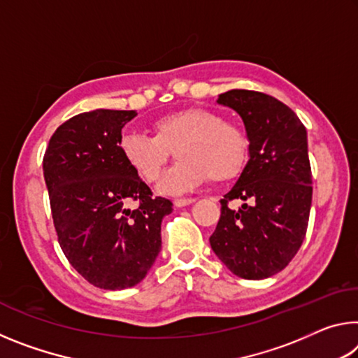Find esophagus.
<instances>
[{
    "mask_svg": "<svg viewBox=\"0 0 358 358\" xmlns=\"http://www.w3.org/2000/svg\"><path fill=\"white\" fill-rule=\"evenodd\" d=\"M194 202H196V199H175L173 205L177 208H181V207H186V205H191Z\"/></svg>",
    "mask_w": 358,
    "mask_h": 358,
    "instance_id": "obj_1",
    "label": "esophagus"
}]
</instances>
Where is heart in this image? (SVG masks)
<instances>
[{
  "label": "heart",
  "mask_w": 358,
  "mask_h": 358,
  "mask_svg": "<svg viewBox=\"0 0 358 358\" xmlns=\"http://www.w3.org/2000/svg\"><path fill=\"white\" fill-rule=\"evenodd\" d=\"M153 136L123 132L118 148L132 171L147 183H156L175 155L177 166L161 181L162 192H183L210 178L222 183L238 177L248 157V138L238 126L202 107L159 115L151 121Z\"/></svg>",
  "instance_id": "b5f03b06"
}]
</instances>
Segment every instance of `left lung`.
<instances>
[{
	"instance_id": "left-lung-1",
	"label": "left lung",
	"mask_w": 358,
	"mask_h": 358,
	"mask_svg": "<svg viewBox=\"0 0 358 358\" xmlns=\"http://www.w3.org/2000/svg\"><path fill=\"white\" fill-rule=\"evenodd\" d=\"M217 102L237 112L250 161L221 201L211 250L234 275L265 280L286 268L305 240L313 201L306 129L292 108L265 93L230 90ZM245 203L232 210L228 202Z\"/></svg>"
}]
</instances>
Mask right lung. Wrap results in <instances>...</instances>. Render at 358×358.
Returning <instances> with one entry per match:
<instances>
[{
    "label": "right lung",
    "instance_id": "1",
    "mask_svg": "<svg viewBox=\"0 0 358 358\" xmlns=\"http://www.w3.org/2000/svg\"><path fill=\"white\" fill-rule=\"evenodd\" d=\"M136 115L107 108L76 115L53 132L42 162L66 259L107 290L132 287L147 276L161 251L162 217L173 207L169 199H153L120 153L121 129Z\"/></svg>",
    "mask_w": 358,
    "mask_h": 358
}]
</instances>
